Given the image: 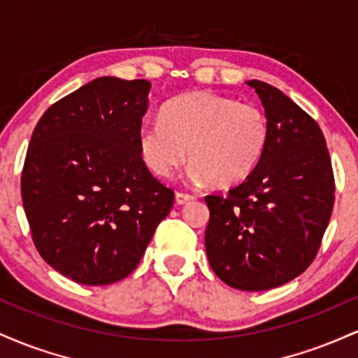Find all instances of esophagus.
<instances>
[{
	"label": "esophagus",
	"instance_id": "1",
	"mask_svg": "<svg viewBox=\"0 0 358 358\" xmlns=\"http://www.w3.org/2000/svg\"><path fill=\"white\" fill-rule=\"evenodd\" d=\"M193 199H195V196L190 195V193H182V192H176V195H175V200H176V203H178V205H185V203L192 202Z\"/></svg>",
	"mask_w": 358,
	"mask_h": 358
}]
</instances>
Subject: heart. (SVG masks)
Returning a JSON list of instances; mask_svg holds the SVG:
<instances>
[{
	"mask_svg": "<svg viewBox=\"0 0 358 358\" xmlns=\"http://www.w3.org/2000/svg\"><path fill=\"white\" fill-rule=\"evenodd\" d=\"M269 141L268 116L259 106L199 90L170 101L159 121L143 124L138 150L151 173L166 178L187 158L193 182L227 188L261 162Z\"/></svg>",
	"mask_w": 358,
	"mask_h": 358,
	"instance_id": "heart-1",
	"label": "heart"
}]
</instances>
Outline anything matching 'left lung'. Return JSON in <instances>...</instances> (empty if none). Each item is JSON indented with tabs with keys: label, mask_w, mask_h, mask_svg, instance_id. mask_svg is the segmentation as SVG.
<instances>
[{
	"label": "left lung",
	"mask_w": 358,
	"mask_h": 358,
	"mask_svg": "<svg viewBox=\"0 0 358 358\" xmlns=\"http://www.w3.org/2000/svg\"><path fill=\"white\" fill-rule=\"evenodd\" d=\"M248 84L268 116V148L227 196H205L210 210L205 249L225 285L266 291L313 262L334 210L335 178L315 119L273 85Z\"/></svg>",
	"instance_id": "left-lung-1"
}]
</instances>
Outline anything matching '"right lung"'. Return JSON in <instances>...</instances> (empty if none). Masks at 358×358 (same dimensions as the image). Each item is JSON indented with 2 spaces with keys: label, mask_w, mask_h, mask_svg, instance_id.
Here are the masks:
<instances>
[{
  "label": "right lung",
  "mask_w": 358,
  "mask_h": 358,
  "mask_svg": "<svg viewBox=\"0 0 358 358\" xmlns=\"http://www.w3.org/2000/svg\"><path fill=\"white\" fill-rule=\"evenodd\" d=\"M148 80L99 77L45 110L22 171L31 239L80 285L121 281L141 261L175 193L143 163Z\"/></svg>",
  "instance_id": "1"
}]
</instances>
